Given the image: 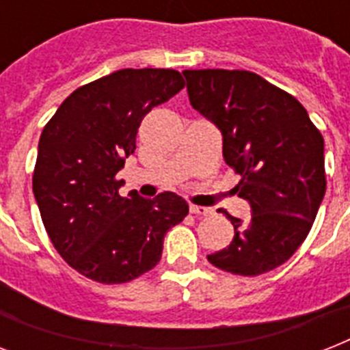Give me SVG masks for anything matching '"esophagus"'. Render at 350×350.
I'll return each instance as SVG.
<instances>
[{"mask_svg": "<svg viewBox=\"0 0 350 350\" xmlns=\"http://www.w3.org/2000/svg\"><path fill=\"white\" fill-rule=\"evenodd\" d=\"M191 213L192 214H198V216H211L214 213L213 208L208 207H200V205H191Z\"/></svg>", "mask_w": 350, "mask_h": 350, "instance_id": "esophagus-1", "label": "esophagus"}]
</instances>
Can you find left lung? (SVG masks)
Wrapping results in <instances>:
<instances>
[{
    "instance_id": "1",
    "label": "left lung",
    "mask_w": 350,
    "mask_h": 350,
    "mask_svg": "<svg viewBox=\"0 0 350 350\" xmlns=\"http://www.w3.org/2000/svg\"><path fill=\"white\" fill-rule=\"evenodd\" d=\"M191 105L218 126L225 163L241 180L249 221L234 225L229 247L208 254L221 271L258 276L298 250L325 196L323 136L294 96L249 70H183Z\"/></svg>"
}]
</instances>
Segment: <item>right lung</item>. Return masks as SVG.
Wrapping results in <instances>:
<instances>
[{
	"instance_id": "right-lung-1",
	"label": "right lung",
	"mask_w": 350,
	"mask_h": 350,
	"mask_svg": "<svg viewBox=\"0 0 350 350\" xmlns=\"http://www.w3.org/2000/svg\"><path fill=\"white\" fill-rule=\"evenodd\" d=\"M172 68H123L79 87L41 132L32 191L52 245L89 280L118 285L161 260L163 238L189 205L174 192L120 196L116 174L145 114L183 89Z\"/></svg>"
}]
</instances>
